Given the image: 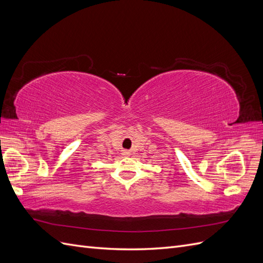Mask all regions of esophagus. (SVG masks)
I'll list each match as a JSON object with an SVG mask.
<instances>
[{
	"label": "esophagus",
	"instance_id": "esophagus-1",
	"mask_svg": "<svg viewBox=\"0 0 263 263\" xmlns=\"http://www.w3.org/2000/svg\"><path fill=\"white\" fill-rule=\"evenodd\" d=\"M129 150H123V155L124 156H129Z\"/></svg>",
	"mask_w": 263,
	"mask_h": 263
}]
</instances>
